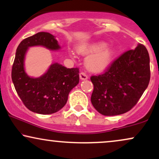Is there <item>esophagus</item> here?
<instances>
[{
	"instance_id": "1",
	"label": "esophagus",
	"mask_w": 159,
	"mask_h": 159,
	"mask_svg": "<svg viewBox=\"0 0 159 159\" xmlns=\"http://www.w3.org/2000/svg\"><path fill=\"white\" fill-rule=\"evenodd\" d=\"M79 77H80V79H81V81H84V80H87V78H88L87 75H86L85 73H84V72H81V73L79 74Z\"/></svg>"
}]
</instances>
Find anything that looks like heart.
Instances as JSON below:
<instances>
[{
  "label": "heart",
  "instance_id": "b5f03b06",
  "mask_svg": "<svg viewBox=\"0 0 159 159\" xmlns=\"http://www.w3.org/2000/svg\"><path fill=\"white\" fill-rule=\"evenodd\" d=\"M78 53L89 54L85 60V67L89 72L98 73L107 69L116 54L113 47L103 41L84 43L77 47Z\"/></svg>",
  "mask_w": 159,
  "mask_h": 159
}]
</instances>
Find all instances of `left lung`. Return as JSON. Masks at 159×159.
Here are the masks:
<instances>
[{"instance_id": "obj_1", "label": "left lung", "mask_w": 159, "mask_h": 159, "mask_svg": "<svg viewBox=\"0 0 159 159\" xmlns=\"http://www.w3.org/2000/svg\"><path fill=\"white\" fill-rule=\"evenodd\" d=\"M150 79L149 56L144 45L122 54L102 75L92 76L91 102L105 116L130 111L147 88Z\"/></svg>"}]
</instances>
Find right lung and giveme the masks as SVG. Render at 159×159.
<instances>
[{"label": "right lung", "mask_w": 159, "mask_h": 159, "mask_svg": "<svg viewBox=\"0 0 159 159\" xmlns=\"http://www.w3.org/2000/svg\"><path fill=\"white\" fill-rule=\"evenodd\" d=\"M34 46H43L50 51L61 48L55 36L47 32L37 33L22 40L16 49L12 65V83L29 110L37 114H52L66 105L70 91L79 82V71L53 63L41 76L30 77L25 71V62L29 48Z\"/></svg>", "instance_id": "add662e5"}]
</instances>
